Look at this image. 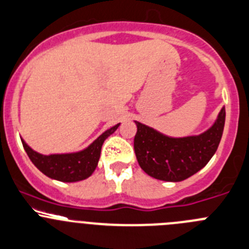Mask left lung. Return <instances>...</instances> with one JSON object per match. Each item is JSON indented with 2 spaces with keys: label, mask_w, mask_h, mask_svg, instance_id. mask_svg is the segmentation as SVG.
<instances>
[{
  "label": "left lung",
  "mask_w": 249,
  "mask_h": 249,
  "mask_svg": "<svg viewBox=\"0 0 249 249\" xmlns=\"http://www.w3.org/2000/svg\"><path fill=\"white\" fill-rule=\"evenodd\" d=\"M225 107L212 127L199 136L174 138L137 122L134 151L139 166L156 179L179 182L197 174L216 151L225 126Z\"/></svg>",
  "instance_id": "1"
}]
</instances>
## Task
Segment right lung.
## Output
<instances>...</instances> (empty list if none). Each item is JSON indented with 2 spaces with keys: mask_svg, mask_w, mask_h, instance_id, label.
Listing matches in <instances>:
<instances>
[{
  "mask_svg": "<svg viewBox=\"0 0 249 249\" xmlns=\"http://www.w3.org/2000/svg\"><path fill=\"white\" fill-rule=\"evenodd\" d=\"M118 126L120 123L104 132L90 145L77 153L42 155L33 150L23 139L22 143L33 164L47 177L61 182H78L90 177L95 171L104 142L118 128Z\"/></svg>",
  "mask_w": 249,
  "mask_h": 249,
  "instance_id": "right-lung-1",
  "label": "right lung"
}]
</instances>
